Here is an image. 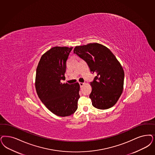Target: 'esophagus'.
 Segmentation results:
<instances>
[{
	"label": "esophagus",
	"instance_id": "obj_1",
	"mask_svg": "<svg viewBox=\"0 0 155 155\" xmlns=\"http://www.w3.org/2000/svg\"><path fill=\"white\" fill-rule=\"evenodd\" d=\"M84 84H85V83H82V82H80V83H79L80 87H82V86L84 85Z\"/></svg>",
	"mask_w": 155,
	"mask_h": 155
}]
</instances>
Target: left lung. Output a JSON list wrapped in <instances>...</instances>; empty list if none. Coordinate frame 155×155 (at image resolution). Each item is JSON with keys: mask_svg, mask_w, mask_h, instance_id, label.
I'll return each instance as SVG.
<instances>
[{"mask_svg": "<svg viewBox=\"0 0 155 155\" xmlns=\"http://www.w3.org/2000/svg\"><path fill=\"white\" fill-rule=\"evenodd\" d=\"M73 51L96 75L91 82L92 105L102 110L112 107L122 94L124 80V70L115 55L97 43L76 46Z\"/></svg>", "mask_w": 155, "mask_h": 155, "instance_id": "8db88e82", "label": "left lung"}]
</instances>
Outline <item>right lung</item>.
<instances>
[{
	"label": "right lung",
	"mask_w": 155,
	"mask_h": 155,
	"mask_svg": "<svg viewBox=\"0 0 155 155\" xmlns=\"http://www.w3.org/2000/svg\"><path fill=\"white\" fill-rule=\"evenodd\" d=\"M73 48L54 47L41 57L36 71L35 87L38 96L54 114L66 117L78 108L80 85L62 84L66 61Z\"/></svg>",
	"instance_id": "add662e5"
}]
</instances>
